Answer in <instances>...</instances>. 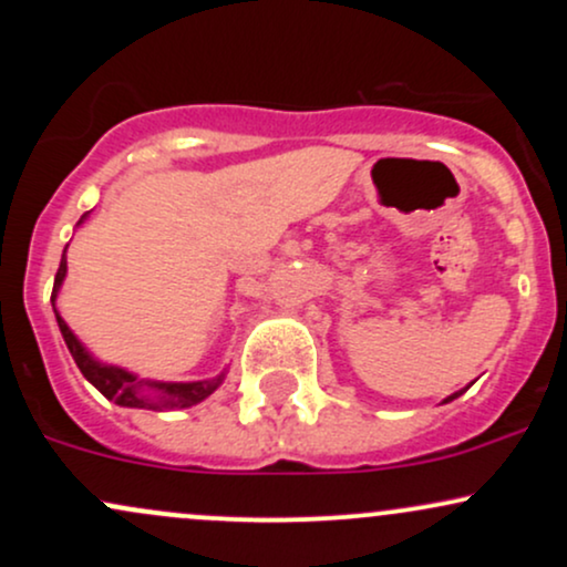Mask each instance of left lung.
Instances as JSON below:
<instances>
[{"instance_id": "obj_1", "label": "left lung", "mask_w": 567, "mask_h": 567, "mask_svg": "<svg viewBox=\"0 0 567 567\" xmlns=\"http://www.w3.org/2000/svg\"><path fill=\"white\" fill-rule=\"evenodd\" d=\"M470 386H472V383H470ZM470 386H466V389H470ZM466 389H458V392H455V394H451V396H445V402H451V400H455V396H461V394H464V392H466Z\"/></svg>"}]
</instances>
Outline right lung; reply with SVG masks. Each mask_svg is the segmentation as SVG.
<instances>
[{"instance_id":"1","label":"right lung","mask_w":567,"mask_h":567,"mask_svg":"<svg viewBox=\"0 0 567 567\" xmlns=\"http://www.w3.org/2000/svg\"><path fill=\"white\" fill-rule=\"evenodd\" d=\"M87 213L80 218V224H84ZM76 224V226H80ZM69 247V245H66ZM63 279H66V250H63L61 266H58L55 275V285H53V311L58 328H61L63 341L74 357L76 368L82 370V375L87 379L93 386L101 392L106 400L116 402L122 408H143V410H181V408H192L197 402L210 396L216 389L224 383L226 370L224 373L213 375V379L205 381H152V379H138L130 370L120 368V365H109V362H101L97 357L90 354V349L84 347L80 338L74 336V330L69 328L66 320L58 315L55 309V298L61 292Z\"/></svg>"}]
</instances>
